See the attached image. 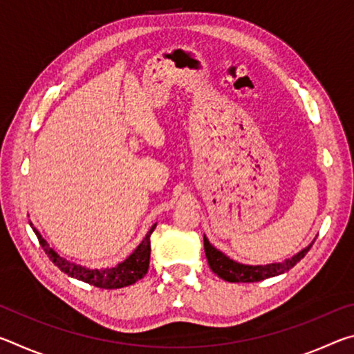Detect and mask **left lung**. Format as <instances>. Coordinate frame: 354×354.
Returning a JSON list of instances; mask_svg holds the SVG:
<instances>
[{"label":"left lung","instance_id":"left-lung-1","mask_svg":"<svg viewBox=\"0 0 354 354\" xmlns=\"http://www.w3.org/2000/svg\"><path fill=\"white\" fill-rule=\"evenodd\" d=\"M310 247H313V243L295 256H292L290 259H286L283 262L267 263V266H245V263L230 259L226 254L212 247L205 236V253L209 267L215 274H218L221 279L227 281V283H256V281L278 277V274L289 272L292 267H295L306 256Z\"/></svg>","mask_w":354,"mask_h":354}]
</instances>
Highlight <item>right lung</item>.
<instances>
[{"label":"right lung","instance_id":"add662e5","mask_svg":"<svg viewBox=\"0 0 354 354\" xmlns=\"http://www.w3.org/2000/svg\"><path fill=\"white\" fill-rule=\"evenodd\" d=\"M32 226V223H29ZM156 223L151 226V230L147 232V236L140 242L139 247H137L133 253H131L127 259L120 262L118 266L112 268H86L82 266H77L75 262H70L64 257L59 256L55 250L50 248V245L46 243L44 237L40 236V232L32 227L35 236H37L41 248L45 250L48 257L53 261L57 268H61V272L67 273L68 277L84 281V283L100 287V289H122V287H127L137 283V281L145 277L149 267V253H151V245H149V237H151V232L154 231Z\"/></svg>","mask_w":354,"mask_h":354}]
</instances>
